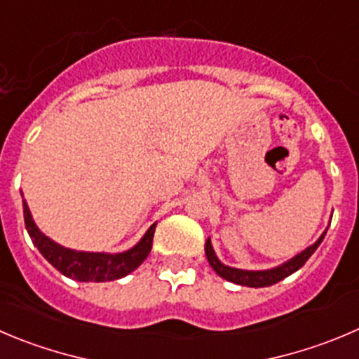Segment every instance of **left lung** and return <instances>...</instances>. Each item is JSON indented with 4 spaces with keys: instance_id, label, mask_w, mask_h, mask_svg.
<instances>
[{
    "instance_id": "obj_1",
    "label": "left lung",
    "mask_w": 359,
    "mask_h": 359,
    "mask_svg": "<svg viewBox=\"0 0 359 359\" xmlns=\"http://www.w3.org/2000/svg\"><path fill=\"white\" fill-rule=\"evenodd\" d=\"M324 236H326V231L320 234V238L316 241V243L310 245L309 248H305L302 254L294 255V257L289 259L287 262L276 266V268L261 269V271H248V269H238V268H231V266L222 264V262L218 261L217 255H215V250L213 247H211L210 240L206 241V248H204V250H206V257H208V262H210V266L217 271L218 276H222V278L229 280V282H233V284H238V285H247V287H268V285L276 284V282H280V280H284L285 276L298 271V269L309 261L310 255L317 250V247H319L320 241L324 240Z\"/></svg>"
}]
</instances>
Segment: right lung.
I'll use <instances>...</instances> for the list:
<instances>
[{
	"instance_id": "1",
	"label": "right lung",
	"mask_w": 359,
	"mask_h": 359,
	"mask_svg": "<svg viewBox=\"0 0 359 359\" xmlns=\"http://www.w3.org/2000/svg\"><path fill=\"white\" fill-rule=\"evenodd\" d=\"M22 208L24 224H26L28 234L33 243H35V247L57 271L63 273L68 278L79 280V282H111V280L123 278V276L134 271L135 268H139L151 252L156 224H153L146 231V234L135 247H132L130 250L121 252V254L79 252L61 247L56 241L40 233V229L36 227L26 201H22Z\"/></svg>"
}]
</instances>
